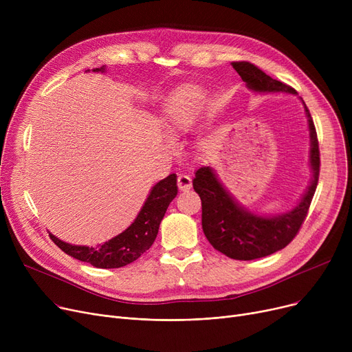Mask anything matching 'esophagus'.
Instances as JSON below:
<instances>
[{
	"label": "esophagus",
	"instance_id": "obj_1",
	"mask_svg": "<svg viewBox=\"0 0 352 352\" xmlns=\"http://www.w3.org/2000/svg\"><path fill=\"white\" fill-rule=\"evenodd\" d=\"M177 184H178V188L179 191H188L191 187H192V181H191V177L190 175H186V174H181L178 175V179H177Z\"/></svg>",
	"mask_w": 352,
	"mask_h": 352
}]
</instances>
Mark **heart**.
Segmentation results:
<instances>
[{"instance_id": "obj_1", "label": "heart", "mask_w": 352, "mask_h": 352, "mask_svg": "<svg viewBox=\"0 0 352 352\" xmlns=\"http://www.w3.org/2000/svg\"><path fill=\"white\" fill-rule=\"evenodd\" d=\"M208 102L207 91L195 84L179 87L166 101L162 116V125L173 137L190 134L198 125Z\"/></svg>"}]
</instances>
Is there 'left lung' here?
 <instances>
[{"label":"left lung","instance_id":"8db88e82","mask_svg":"<svg viewBox=\"0 0 352 352\" xmlns=\"http://www.w3.org/2000/svg\"><path fill=\"white\" fill-rule=\"evenodd\" d=\"M248 89L256 94L287 92L297 96V91L281 81L271 78L264 71L250 63H232ZM302 101V98H301ZM309 131L311 179L302 197L294 208L281 214H258L250 211L224 187L211 166H202L192 181L202 206V231L210 244L219 252L239 261H251L271 255L287 247L297 235L307 217L316 192L320 175V150L316 126L302 101Z\"/></svg>","mask_w":352,"mask_h":352}]
</instances>
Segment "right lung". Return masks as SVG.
Segmentation results:
<instances>
[{"label": "right lung", "mask_w": 352, "mask_h": 352, "mask_svg": "<svg viewBox=\"0 0 352 352\" xmlns=\"http://www.w3.org/2000/svg\"><path fill=\"white\" fill-rule=\"evenodd\" d=\"M89 71V69H88ZM107 67L92 69V72H105ZM177 175L170 174L158 181L148 194L142 208L135 217L134 223L121 234L108 239L97 247L74 245L63 241L50 232V238L65 254L82 263H88L97 268H121L135 260L150 248L158 234L161 221L170 202L177 197Z\"/></svg>", "instance_id": "right-lung-1"}]
</instances>
